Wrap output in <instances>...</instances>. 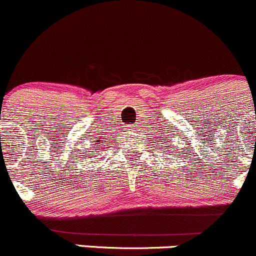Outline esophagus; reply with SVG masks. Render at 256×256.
I'll list each match as a JSON object with an SVG mask.
<instances>
[{
    "label": "esophagus",
    "instance_id": "esophagus-1",
    "mask_svg": "<svg viewBox=\"0 0 256 256\" xmlns=\"http://www.w3.org/2000/svg\"><path fill=\"white\" fill-rule=\"evenodd\" d=\"M136 127H138V126H136V124H132L130 127H129V128H130V129H136Z\"/></svg>",
    "mask_w": 256,
    "mask_h": 256
}]
</instances>
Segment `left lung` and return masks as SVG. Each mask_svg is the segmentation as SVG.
I'll list each match as a JSON object with an SVG mask.
<instances>
[{"mask_svg":"<svg viewBox=\"0 0 256 256\" xmlns=\"http://www.w3.org/2000/svg\"><path fill=\"white\" fill-rule=\"evenodd\" d=\"M163 148H164V146H163Z\"/></svg>","mask_w":256,"mask_h":256,"instance_id":"8db88e82","label":"left lung"}]
</instances>
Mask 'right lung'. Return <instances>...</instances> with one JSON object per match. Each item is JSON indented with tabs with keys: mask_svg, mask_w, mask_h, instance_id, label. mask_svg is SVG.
<instances>
[{
	"mask_svg": "<svg viewBox=\"0 0 256 256\" xmlns=\"http://www.w3.org/2000/svg\"><path fill=\"white\" fill-rule=\"evenodd\" d=\"M96 142H98V143H100V140H98V139H96ZM92 148H93V146H92Z\"/></svg>",
	"mask_w": 256,
	"mask_h": 256,
	"instance_id": "obj_1",
	"label": "right lung"
}]
</instances>
